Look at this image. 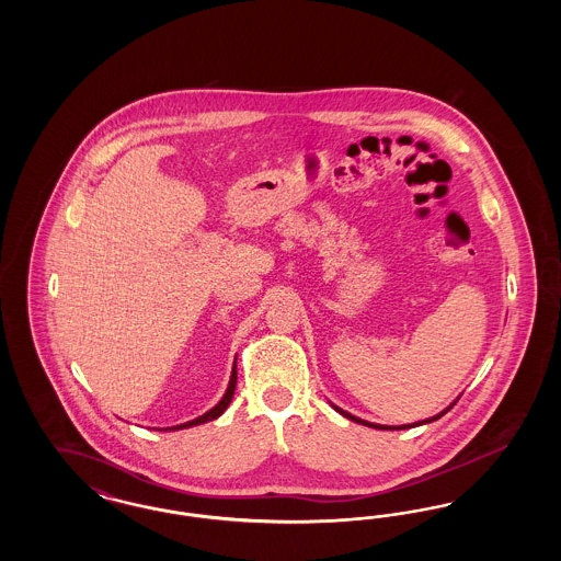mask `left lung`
<instances>
[{"label":"left lung","mask_w":561,"mask_h":561,"mask_svg":"<svg viewBox=\"0 0 561 561\" xmlns=\"http://www.w3.org/2000/svg\"><path fill=\"white\" fill-rule=\"evenodd\" d=\"M454 403H456V401H454ZM454 403H453V405H454ZM453 405H450V408H453ZM332 408H334V410H336V412H341V414H343V416H347V419H351V421H353V423H359V425H366V427H373V428H389V431H393V428L419 427V425H425V423H433V421H437V419H442V416H444V414H446V412H448V410H450V408H448V410H444V412H439V414H437V416H431V419H427V421H421V423H414V425H401V427H389V425H374V423H368V421H362V419H357V416H353V414H348V412H345V410H341V408H339V405H332Z\"/></svg>","instance_id":"8db88e82"}]
</instances>
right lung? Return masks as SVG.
Segmentation results:
<instances>
[{
    "label": "right lung",
    "mask_w": 561,
    "mask_h": 561,
    "mask_svg": "<svg viewBox=\"0 0 561 561\" xmlns=\"http://www.w3.org/2000/svg\"><path fill=\"white\" fill-rule=\"evenodd\" d=\"M236 382H238V370H236V366H233V373H231V380H229V387H227V391H225V396H222V400L218 401L216 405H214L213 410H208L206 414H202V416H197V419H193V421H188V423H183V425H176L174 428H187L193 427V425H202V423H208V421H214V419H218L225 410H227V405L231 403V398H233V393H236Z\"/></svg>",
    "instance_id": "obj_1"
}]
</instances>
